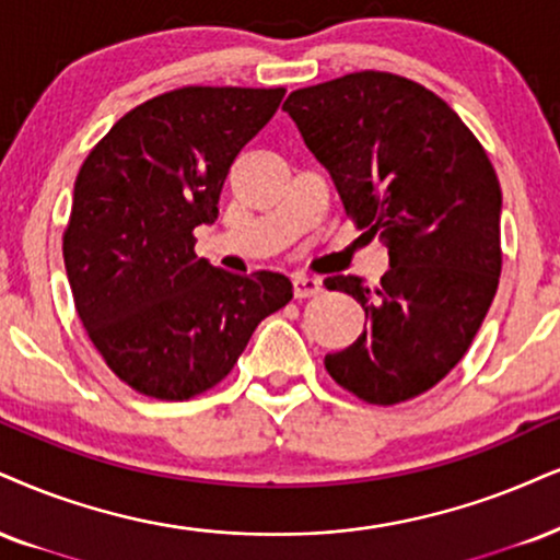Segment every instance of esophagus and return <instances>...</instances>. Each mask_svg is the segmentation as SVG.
I'll return each mask as SVG.
<instances>
[{"instance_id": "esophagus-1", "label": "esophagus", "mask_w": 560, "mask_h": 560, "mask_svg": "<svg viewBox=\"0 0 560 560\" xmlns=\"http://www.w3.org/2000/svg\"><path fill=\"white\" fill-rule=\"evenodd\" d=\"M322 291V280L319 278H308V275H295L293 278V293L295 299H312Z\"/></svg>"}]
</instances>
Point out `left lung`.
Masks as SVG:
<instances>
[{"label":"left lung","instance_id":"obj_1","mask_svg":"<svg viewBox=\"0 0 560 560\" xmlns=\"http://www.w3.org/2000/svg\"><path fill=\"white\" fill-rule=\"evenodd\" d=\"M345 212L389 248V272L324 285L361 303L369 327L324 358L371 405L436 386L462 361L501 275V186L482 144L436 93L389 72H353L282 103ZM361 236V238H363Z\"/></svg>","mask_w":560,"mask_h":560}]
</instances>
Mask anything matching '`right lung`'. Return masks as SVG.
Returning a JSON list of instances; mask_svg holds the SVG:
<instances>
[{"label": "right lung", "mask_w": 560, "mask_h": 560, "mask_svg": "<svg viewBox=\"0 0 560 560\" xmlns=\"http://www.w3.org/2000/svg\"><path fill=\"white\" fill-rule=\"evenodd\" d=\"M282 88H182L124 114L72 195L65 267L108 369L140 395L189 399L231 374L257 324L293 299L285 275H233L195 254V228Z\"/></svg>", "instance_id": "add662e5"}]
</instances>
